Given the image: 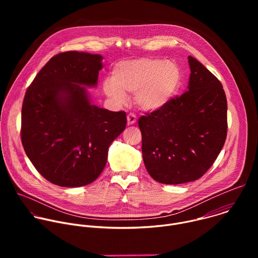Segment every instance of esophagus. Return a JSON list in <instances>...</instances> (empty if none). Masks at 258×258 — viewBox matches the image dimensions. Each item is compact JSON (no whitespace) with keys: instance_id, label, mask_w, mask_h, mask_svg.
<instances>
[{"instance_id":"1","label":"esophagus","mask_w":258,"mask_h":258,"mask_svg":"<svg viewBox=\"0 0 258 258\" xmlns=\"http://www.w3.org/2000/svg\"><path fill=\"white\" fill-rule=\"evenodd\" d=\"M126 119H127V124L128 125H133L137 122V117L135 114L133 113H130L127 116H126Z\"/></svg>"}]
</instances>
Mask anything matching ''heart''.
Listing matches in <instances>:
<instances>
[{"label":"heart","mask_w":258,"mask_h":258,"mask_svg":"<svg viewBox=\"0 0 258 258\" xmlns=\"http://www.w3.org/2000/svg\"><path fill=\"white\" fill-rule=\"evenodd\" d=\"M181 83L178 65L169 60L142 57L121 61L112 69V79L103 82L104 93L118 105L136 94V102L145 111H157L176 96Z\"/></svg>","instance_id":"1"}]
</instances>
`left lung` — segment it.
<instances>
[{
  "label": "left lung",
  "mask_w": 258,
  "mask_h": 258,
  "mask_svg": "<svg viewBox=\"0 0 258 258\" xmlns=\"http://www.w3.org/2000/svg\"><path fill=\"white\" fill-rule=\"evenodd\" d=\"M188 91L164 108L140 117L147 171L160 183L200 178L227 138V98L220 82L197 59L188 57Z\"/></svg>",
  "instance_id": "8db88e82"
}]
</instances>
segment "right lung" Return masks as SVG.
<instances>
[{
    "mask_svg": "<svg viewBox=\"0 0 258 258\" xmlns=\"http://www.w3.org/2000/svg\"><path fill=\"white\" fill-rule=\"evenodd\" d=\"M103 56L60 53L36 75L21 112L24 151L46 179L66 188L93 182L103 171L108 149L124 131L126 114L92 103Z\"/></svg>",
    "mask_w": 258,
    "mask_h": 258,
    "instance_id": "1",
    "label": "right lung"
}]
</instances>
